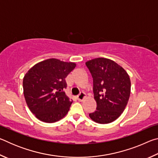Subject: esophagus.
Listing matches in <instances>:
<instances>
[{"instance_id":"obj_1","label":"esophagus","mask_w":158,"mask_h":158,"mask_svg":"<svg viewBox=\"0 0 158 158\" xmlns=\"http://www.w3.org/2000/svg\"><path fill=\"white\" fill-rule=\"evenodd\" d=\"M85 97H86L85 93L84 92H81L80 93V94L77 96V100H78L79 102H82L85 98Z\"/></svg>"}]
</instances>
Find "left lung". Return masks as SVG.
<instances>
[{
	"instance_id": "obj_1",
	"label": "left lung",
	"mask_w": 158,
	"mask_h": 158,
	"mask_svg": "<svg viewBox=\"0 0 158 158\" xmlns=\"http://www.w3.org/2000/svg\"><path fill=\"white\" fill-rule=\"evenodd\" d=\"M85 65L93 77L97 103V110L89 116L98 123H110L121 116L129 100L130 77L121 65L109 58H94L85 62Z\"/></svg>"
}]
</instances>
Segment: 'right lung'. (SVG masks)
<instances>
[{
	"instance_id": "right-lung-1",
	"label": "right lung",
	"mask_w": 158,
	"mask_h": 158,
	"mask_svg": "<svg viewBox=\"0 0 158 158\" xmlns=\"http://www.w3.org/2000/svg\"><path fill=\"white\" fill-rule=\"evenodd\" d=\"M75 63L49 58L37 63L23 79V95L29 109L40 121L55 123L66 116L73 100L63 91L65 78Z\"/></svg>"
}]
</instances>
